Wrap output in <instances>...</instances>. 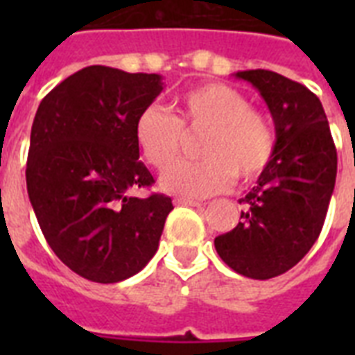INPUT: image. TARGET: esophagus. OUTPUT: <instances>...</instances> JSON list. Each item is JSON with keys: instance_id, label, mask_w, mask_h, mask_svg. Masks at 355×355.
<instances>
[{"instance_id": "1", "label": "esophagus", "mask_w": 355, "mask_h": 355, "mask_svg": "<svg viewBox=\"0 0 355 355\" xmlns=\"http://www.w3.org/2000/svg\"><path fill=\"white\" fill-rule=\"evenodd\" d=\"M175 205H180V206H193V208H200V202L197 200H191V199H175Z\"/></svg>"}]
</instances>
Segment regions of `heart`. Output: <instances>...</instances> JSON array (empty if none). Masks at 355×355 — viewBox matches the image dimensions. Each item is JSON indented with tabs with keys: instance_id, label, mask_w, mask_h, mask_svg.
Instances as JSON below:
<instances>
[{
	"instance_id": "obj_1",
	"label": "heart",
	"mask_w": 355,
	"mask_h": 355,
	"mask_svg": "<svg viewBox=\"0 0 355 355\" xmlns=\"http://www.w3.org/2000/svg\"><path fill=\"white\" fill-rule=\"evenodd\" d=\"M180 118L149 105L134 123V139L150 166L164 169L180 153L184 130H208L200 162H178L160 178L162 189L202 199L221 193L234 182L252 180L267 169L276 149L275 125L250 108L245 94L221 83L191 88L178 99Z\"/></svg>"
}]
</instances>
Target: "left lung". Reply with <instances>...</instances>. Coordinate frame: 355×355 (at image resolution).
Returning <instances> with one entry per match:
<instances>
[{
    "label": "left lung",
    "instance_id": "left-lung-1",
    "mask_svg": "<svg viewBox=\"0 0 355 355\" xmlns=\"http://www.w3.org/2000/svg\"><path fill=\"white\" fill-rule=\"evenodd\" d=\"M259 92L275 119L272 160L239 202L241 221L216 237L225 263L269 280L300 261L317 241L336 188L337 150L319 97L269 69L234 73Z\"/></svg>",
    "mask_w": 355,
    "mask_h": 355
}]
</instances>
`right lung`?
Returning a JSON list of instances; mask_svg holds the SVG:
<instances>
[{"label": "right lung", "mask_w": 355, "mask_h": 355, "mask_svg": "<svg viewBox=\"0 0 355 355\" xmlns=\"http://www.w3.org/2000/svg\"><path fill=\"white\" fill-rule=\"evenodd\" d=\"M164 90L162 75L88 66L36 110L27 193L58 259L86 280L116 284L158 250L169 197L132 191L155 182L134 139L138 114Z\"/></svg>", "instance_id": "right-lung-1"}]
</instances>
